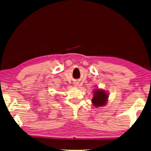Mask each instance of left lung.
Segmentation results:
<instances>
[{
	"instance_id": "8db88e82",
	"label": "left lung",
	"mask_w": 151,
	"mask_h": 151,
	"mask_svg": "<svg viewBox=\"0 0 151 151\" xmlns=\"http://www.w3.org/2000/svg\"><path fill=\"white\" fill-rule=\"evenodd\" d=\"M108 95L104 91L96 89L94 92V96L92 99V102L95 106H102L106 104L108 98Z\"/></svg>"
}]
</instances>
